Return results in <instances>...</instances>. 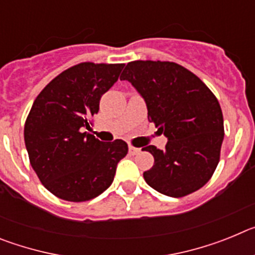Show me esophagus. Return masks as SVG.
<instances>
[{
  "label": "esophagus",
  "instance_id": "34e87169",
  "mask_svg": "<svg viewBox=\"0 0 255 255\" xmlns=\"http://www.w3.org/2000/svg\"><path fill=\"white\" fill-rule=\"evenodd\" d=\"M129 152H130V154L136 155V154H139V153H140V148H135V147H131V145H130Z\"/></svg>",
  "mask_w": 255,
  "mask_h": 255
}]
</instances>
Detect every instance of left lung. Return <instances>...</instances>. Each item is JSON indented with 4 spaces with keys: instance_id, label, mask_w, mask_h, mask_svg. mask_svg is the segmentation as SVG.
Masks as SVG:
<instances>
[{
    "instance_id": "8db88e82",
    "label": "left lung",
    "mask_w": 255,
    "mask_h": 255,
    "mask_svg": "<svg viewBox=\"0 0 255 255\" xmlns=\"http://www.w3.org/2000/svg\"><path fill=\"white\" fill-rule=\"evenodd\" d=\"M128 80L145 101L148 120L167 138L164 149L144 147L154 164L143 173L150 188L180 198L204 186L220 161L224 116L215 94L188 69L168 61H132Z\"/></svg>"
}]
</instances>
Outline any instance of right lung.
I'll list each match as a JSON object with an SVG mask.
<instances>
[{
    "label": "right lung",
    "instance_id": "right-lung-1",
    "mask_svg": "<svg viewBox=\"0 0 255 255\" xmlns=\"http://www.w3.org/2000/svg\"><path fill=\"white\" fill-rule=\"evenodd\" d=\"M123 69L124 64L75 65L49 82L31 106L24 126L30 164L61 199L85 202L102 194L128 154L121 139L105 143L84 131Z\"/></svg>",
    "mask_w": 255,
    "mask_h": 255
}]
</instances>
